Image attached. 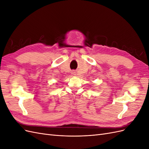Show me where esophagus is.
<instances>
[{
    "label": "esophagus",
    "instance_id": "1",
    "mask_svg": "<svg viewBox=\"0 0 149 149\" xmlns=\"http://www.w3.org/2000/svg\"><path fill=\"white\" fill-rule=\"evenodd\" d=\"M74 73H75V72H73V74H74Z\"/></svg>",
    "mask_w": 149,
    "mask_h": 149
}]
</instances>
